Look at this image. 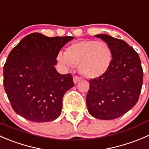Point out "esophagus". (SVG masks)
<instances>
[{
	"label": "esophagus",
	"instance_id": "obj_1",
	"mask_svg": "<svg viewBox=\"0 0 149 149\" xmlns=\"http://www.w3.org/2000/svg\"><path fill=\"white\" fill-rule=\"evenodd\" d=\"M73 80H74V84H77L78 82H79V81L81 80V78L79 77L74 76V77H73Z\"/></svg>",
	"mask_w": 149,
	"mask_h": 149
}]
</instances>
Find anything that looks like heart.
Segmentation results:
<instances>
[{"instance_id": "1", "label": "heart", "mask_w": 149, "mask_h": 149, "mask_svg": "<svg viewBox=\"0 0 149 149\" xmlns=\"http://www.w3.org/2000/svg\"><path fill=\"white\" fill-rule=\"evenodd\" d=\"M57 59L65 67L78 66L81 74L87 78L95 79L109 71L113 54L107 42L84 40L69 45L64 54L60 52L58 54Z\"/></svg>"}]
</instances>
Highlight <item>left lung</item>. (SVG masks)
I'll list each match as a JSON object with an SVG mask.
<instances>
[{
    "instance_id": "1",
    "label": "left lung",
    "mask_w": 149,
    "mask_h": 149,
    "mask_svg": "<svg viewBox=\"0 0 149 149\" xmlns=\"http://www.w3.org/2000/svg\"><path fill=\"white\" fill-rule=\"evenodd\" d=\"M95 37L107 42L112 51L109 71L92 79L86 96L88 112L99 120H114L136 104L143 85V72L138 53L123 40L107 34Z\"/></svg>"
}]
</instances>
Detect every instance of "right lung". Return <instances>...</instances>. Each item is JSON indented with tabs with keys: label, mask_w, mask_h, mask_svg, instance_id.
Segmentation results:
<instances>
[{
	"label": "right lung",
	"mask_w": 149,
	"mask_h": 149,
	"mask_svg": "<svg viewBox=\"0 0 149 149\" xmlns=\"http://www.w3.org/2000/svg\"><path fill=\"white\" fill-rule=\"evenodd\" d=\"M72 39L35 32L10 52L3 67V85L17 114L35 123L59 117L63 97L74 85L71 74H59L54 66L60 50Z\"/></svg>",
	"instance_id": "obj_1"
}]
</instances>
